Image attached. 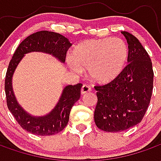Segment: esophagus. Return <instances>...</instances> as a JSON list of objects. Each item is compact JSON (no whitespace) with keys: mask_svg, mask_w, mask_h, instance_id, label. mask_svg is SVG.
Returning <instances> with one entry per match:
<instances>
[{"mask_svg":"<svg viewBox=\"0 0 161 161\" xmlns=\"http://www.w3.org/2000/svg\"><path fill=\"white\" fill-rule=\"evenodd\" d=\"M91 87H90L89 85H87V84H84V85H83V87H82V89H81V93H82V95L86 94V93H88V92H91Z\"/></svg>","mask_w":161,"mask_h":161,"instance_id":"1","label":"esophagus"}]
</instances>
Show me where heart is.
<instances>
[{
  "label": "heart",
  "mask_w": 161,
  "mask_h": 161,
  "mask_svg": "<svg viewBox=\"0 0 161 161\" xmlns=\"http://www.w3.org/2000/svg\"><path fill=\"white\" fill-rule=\"evenodd\" d=\"M128 55V46L124 40L105 38L79 43L71 51L70 58L76 72L89 70L94 82L108 84L124 70Z\"/></svg>",
  "instance_id": "heart-1"
}]
</instances>
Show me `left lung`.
<instances>
[{
    "label": "left lung",
    "instance_id": "left-lung-1",
    "mask_svg": "<svg viewBox=\"0 0 161 161\" xmlns=\"http://www.w3.org/2000/svg\"><path fill=\"white\" fill-rule=\"evenodd\" d=\"M128 44V64L115 80L95 86V123L106 132H120L142 121L150 103L153 71L148 53L137 38L121 32Z\"/></svg>",
    "mask_w": 161,
    "mask_h": 161
}]
</instances>
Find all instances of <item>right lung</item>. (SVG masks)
<instances>
[{
  "label": "right lung",
  "instance_id": "1",
  "mask_svg": "<svg viewBox=\"0 0 161 161\" xmlns=\"http://www.w3.org/2000/svg\"><path fill=\"white\" fill-rule=\"evenodd\" d=\"M71 44L59 33L40 31L26 38L20 43L10 60L6 73L5 93L7 105L20 127L29 133L37 135H53L62 131L68 123L70 109L80 98L82 84L67 85L63 89L56 106L42 116H33L26 112L17 102L12 85L14 70L25 54L33 52L45 53L55 57L61 63H64L66 52Z\"/></svg>",
  "mask_w": 161,
  "mask_h": 161
}]
</instances>
